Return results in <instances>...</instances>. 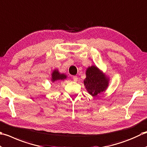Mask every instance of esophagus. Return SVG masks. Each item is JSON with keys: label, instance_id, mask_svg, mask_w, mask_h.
Here are the masks:
<instances>
[{"label": "esophagus", "instance_id": "esophagus-1", "mask_svg": "<svg viewBox=\"0 0 147 147\" xmlns=\"http://www.w3.org/2000/svg\"><path fill=\"white\" fill-rule=\"evenodd\" d=\"M73 80H74L75 82H77L78 80V77L77 76H73Z\"/></svg>", "mask_w": 147, "mask_h": 147}]
</instances>
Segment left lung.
<instances>
[{
    "label": "left lung",
    "mask_w": 147,
    "mask_h": 147,
    "mask_svg": "<svg viewBox=\"0 0 147 147\" xmlns=\"http://www.w3.org/2000/svg\"><path fill=\"white\" fill-rule=\"evenodd\" d=\"M86 77L84 84L88 93L92 96L104 92L109 86V78L101 71L96 66L92 65L86 70Z\"/></svg>",
    "instance_id": "obj_1"
}]
</instances>
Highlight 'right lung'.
Segmentation results:
<instances>
[{"instance_id":"1","label":"right lung","mask_w":147,"mask_h":147,"mask_svg":"<svg viewBox=\"0 0 147 147\" xmlns=\"http://www.w3.org/2000/svg\"><path fill=\"white\" fill-rule=\"evenodd\" d=\"M51 81L55 82L58 81V80H63L67 79V76L64 74H61L59 72V71L57 69H55L53 71L51 74Z\"/></svg>"}]
</instances>
